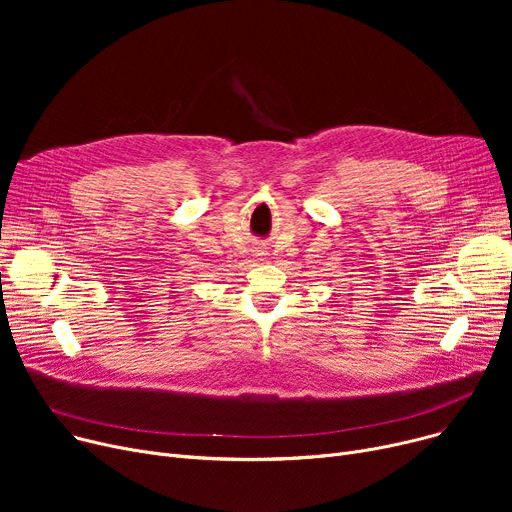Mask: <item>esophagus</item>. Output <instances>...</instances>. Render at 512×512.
<instances>
[{"mask_svg": "<svg viewBox=\"0 0 512 512\" xmlns=\"http://www.w3.org/2000/svg\"><path fill=\"white\" fill-rule=\"evenodd\" d=\"M257 255H263V253H257Z\"/></svg>", "mask_w": 512, "mask_h": 512, "instance_id": "obj_1", "label": "esophagus"}]
</instances>
